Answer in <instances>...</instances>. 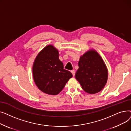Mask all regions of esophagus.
Masks as SVG:
<instances>
[{
    "instance_id": "34e87169",
    "label": "esophagus",
    "mask_w": 131,
    "mask_h": 131,
    "mask_svg": "<svg viewBox=\"0 0 131 131\" xmlns=\"http://www.w3.org/2000/svg\"><path fill=\"white\" fill-rule=\"evenodd\" d=\"M71 73H72V74H73V76L74 77V76H75V70H72V71H71Z\"/></svg>"
}]
</instances>
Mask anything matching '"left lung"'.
Masks as SVG:
<instances>
[{
  "label": "left lung",
  "mask_w": 131,
  "mask_h": 131,
  "mask_svg": "<svg viewBox=\"0 0 131 131\" xmlns=\"http://www.w3.org/2000/svg\"><path fill=\"white\" fill-rule=\"evenodd\" d=\"M75 78L89 94L101 91L107 83L108 73L104 61L94 49L87 51L80 58Z\"/></svg>",
  "instance_id": "8db88e82"
}]
</instances>
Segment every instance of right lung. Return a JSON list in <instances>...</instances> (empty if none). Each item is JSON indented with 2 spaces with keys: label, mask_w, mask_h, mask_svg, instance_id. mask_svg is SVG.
Segmentation results:
<instances>
[{
  "label": "right lung",
  "mask_w": 131,
  "mask_h": 131,
  "mask_svg": "<svg viewBox=\"0 0 131 131\" xmlns=\"http://www.w3.org/2000/svg\"><path fill=\"white\" fill-rule=\"evenodd\" d=\"M59 51L51 45L46 46L37 56L32 67L34 82L42 92L49 95L59 93L72 74L64 69Z\"/></svg>",
  "instance_id": "obj_1"
}]
</instances>
